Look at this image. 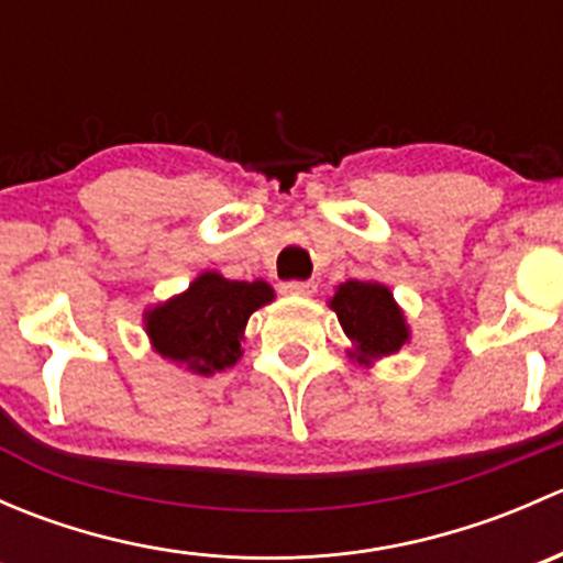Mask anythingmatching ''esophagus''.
<instances>
[{"label": "esophagus", "instance_id": "34e87169", "mask_svg": "<svg viewBox=\"0 0 563 563\" xmlns=\"http://www.w3.org/2000/svg\"><path fill=\"white\" fill-rule=\"evenodd\" d=\"M283 294H291V297H310L316 291V283L310 280H286L280 283Z\"/></svg>", "mask_w": 563, "mask_h": 563}]
</instances>
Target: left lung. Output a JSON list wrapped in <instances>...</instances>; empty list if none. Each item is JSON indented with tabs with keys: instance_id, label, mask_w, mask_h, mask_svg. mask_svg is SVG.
Returning a JSON list of instances; mask_svg holds the SVG:
<instances>
[{
	"instance_id": "1",
	"label": "left lung",
	"mask_w": 563,
	"mask_h": 563,
	"mask_svg": "<svg viewBox=\"0 0 563 563\" xmlns=\"http://www.w3.org/2000/svg\"><path fill=\"white\" fill-rule=\"evenodd\" d=\"M329 308L340 318V327L354 343L356 360L371 362L400 351L408 340V327L400 308L382 283L349 280L338 286Z\"/></svg>"
}]
</instances>
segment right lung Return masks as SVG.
<instances>
[{"label": "right lung", "mask_w": 563, "mask_h": 563, "mask_svg": "<svg viewBox=\"0 0 563 563\" xmlns=\"http://www.w3.org/2000/svg\"><path fill=\"white\" fill-rule=\"evenodd\" d=\"M272 297L264 280H225L203 272L181 297L146 316V332L157 354L209 376L240 360L247 318Z\"/></svg>", "instance_id": "right-lung-1"}]
</instances>
